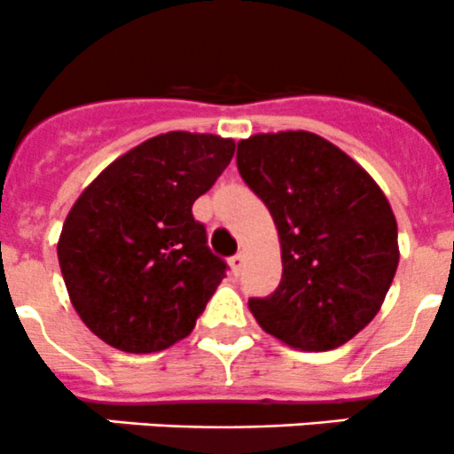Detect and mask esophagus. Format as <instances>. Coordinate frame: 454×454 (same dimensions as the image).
Segmentation results:
<instances>
[{"mask_svg": "<svg viewBox=\"0 0 454 454\" xmlns=\"http://www.w3.org/2000/svg\"><path fill=\"white\" fill-rule=\"evenodd\" d=\"M244 261H246V254L244 253H237L235 256H231L232 274H239L241 272V268H244Z\"/></svg>", "mask_w": 454, "mask_h": 454, "instance_id": "obj_1", "label": "esophagus"}]
</instances>
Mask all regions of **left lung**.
I'll use <instances>...</instances> for the list:
<instances>
[{"label": "left lung", "instance_id": "obj_1", "mask_svg": "<svg viewBox=\"0 0 454 454\" xmlns=\"http://www.w3.org/2000/svg\"><path fill=\"white\" fill-rule=\"evenodd\" d=\"M237 168L268 206L283 274L248 308L270 336L301 351L345 345L380 312L400 248L391 204L345 151L309 131L256 134Z\"/></svg>", "mask_w": 454, "mask_h": 454}]
</instances>
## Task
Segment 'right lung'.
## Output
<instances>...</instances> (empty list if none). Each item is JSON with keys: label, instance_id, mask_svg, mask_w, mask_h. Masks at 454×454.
<instances>
[{"label": "right lung", "instance_id": "obj_1", "mask_svg": "<svg viewBox=\"0 0 454 454\" xmlns=\"http://www.w3.org/2000/svg\"><path fill=\"white\" fill-rule=\"evenodd\" d=\"M235 142L168 131L114 160L81 193L59 237L67 294L91 333L127 354L189 336L226 277L193 201L231 164Z\"/></svg>", "mask_w": 454, "mask_h": 454}]
</instances>
